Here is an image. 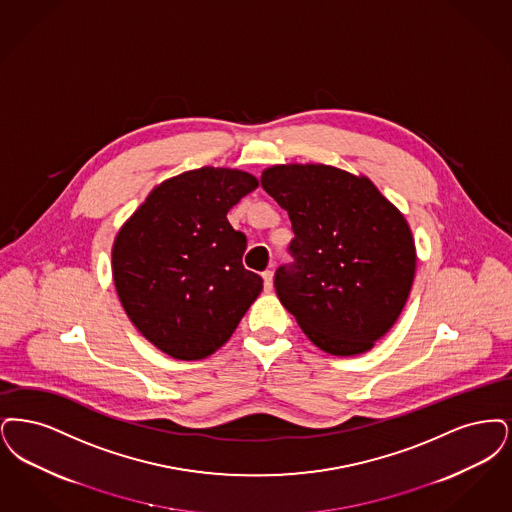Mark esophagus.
Returning a JSON list of instances; mask_svg holds the SVG:
<instances>
[{
	"label": "esophagus",
	"instance_id": "esophagus-1",
	"mask_svg": "<svg viewBox=\"0 0 512 512\" xmlns=\"http://www.w3.org/2000/svg\"><path fill=\"white\" fill-rule=\"evenodd\" d=\"M262 277H264V287H266V290L273 289V271L266 269V271L262 273Z\"/></svg>",
	"mask_w": 512,
	"mask_h": 512
}]
</instances>
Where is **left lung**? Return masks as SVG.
I'll use <instances>...</instances> for the list:
<instances>
[{"label":"left lung","mask_w":512,"mask_h":512,"mask_svg":"<svg viewBox=\"0 0 512 512\" xmlns=\"http://www.w3.org/2000/svg\"><path fill=\"white\" fill-rule=\"evenodd\" d=\"M262 187L294 231V262L275 271L281 304L323 352L371 350L398 321L415 277L403 214L371 179L325 164L271 166Z\"/></svg>","instance_id":"8db88e82"}]
</instances>
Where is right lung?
<instances>
[{
	"label": "right lung",
	"instance_id": "1",
	"mask_svg": "<svg viewBox=\"0 0 512 512\" xmlns=\"http://www.w3.org/2000/svg\"><path fill=\"white\" fill-rule=\"evenodd\" d=\"M258 187L248 172L204 166L162 181L112 246V279L135 329L176 359L214 354L264 281L243 266L245 233L227 212Z\"/></svg>",
	"mask_w": 512,
	"mask_h": 512
}]
</instances>
